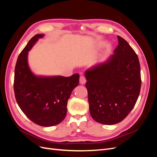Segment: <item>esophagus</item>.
<instances>
[{"instance_id": "1", "label": "esophagus", "mask_w": 157, "mask_h": 157, "mask_svg": "<svg viewBox=\"0 0 157 157\" xmlns=\"http://www.w3.org/2000/svg\"><path fill=\"white\" fill-rule=\"evenodd\" d=\"M86 82V80L85 78V77L84 76H81V77H80V84H84Z\"/></svg>"}]
</instances>
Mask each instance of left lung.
I'll return each mask as SVG.
<instances>
[{
  "label": "left lung",
  "mask_w": 157,
  "mask_h": 157,
  "mask_svg": "<svg viewBox=\"0 0 157 157\" xmlns=\"http://www.w3.org/2000/svg\"><path fill=\"white\" fill-rule=\"evenodd\" d=\"M113 54L84 73L90 113L102 124L121 122L134 108L141 88L138 57L129 44L118 36Z\"/></svg>",
  "instance_id": "left-lung-1"
}]
</instances>
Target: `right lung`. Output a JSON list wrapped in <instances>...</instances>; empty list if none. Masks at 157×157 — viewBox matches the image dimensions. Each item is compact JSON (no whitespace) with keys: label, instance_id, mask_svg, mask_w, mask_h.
Segmentation results:
<instances>
[{"label":"right lung","instance_id":"obj_1","mask_svg":"<svg viewBox=\"0 0 157 157\" xmlns=\"http://www.w3.org/2000/svg\"><path fill=\"white\" fill-rule=\"evenodd\" d=\"M44 34L29 41L19 56L14 75V93L19 107L35 124L44 127L59 124L67 114L68 99L79 82V75H36L29 67L28 53Z\"/></svg>","mask_w":157,"mask_h":157}]
</instances>
